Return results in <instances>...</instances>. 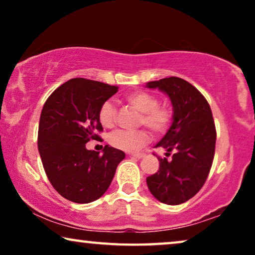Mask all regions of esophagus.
I'll use <instances>...</instances> for the list:
<instances>
[{
    "mask_svg": "<svg viewBox=\"0 0 255 255\" xmlns=\"http://www.w3.org/2000/svg\"><path fill=\"white\" fill-rule=\"evenodd\" d=\"M131 155L133 156V158H135V159H141V158H144L146 154H145V153H132Z\"/></svg>",
    "mask_w": 255,
    "mask_h": 255,
    "instance_id": "34e87169",
    "label": "esophagus"
}]
</instances>
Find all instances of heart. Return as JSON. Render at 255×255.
Wrapping results in <instances>:
<instances>
[{"label":"heart","mask_w":255,"mask_h":255,"mask_svg":"<svg viewBox=\"0 0 255 255\" xmlns=\"http://www.w3.org/2000/svg\"><path fill=\"white\" fill-rule=\"evenodd\" d=\"M125 101L135 110L140 111L138 124L145 125L154 134H163L173 123V110L165 104H159L158 97L151 93L138 90L125 95ZM117 108L114 103L106 101L99 110L100 123L104 128H111L116 123ZM149 140V134L145 128L140 130H116L109 135L111 146L125 152H134L141 148Z\"/></svg>","instance_id":"obj_1"}]
</instances>
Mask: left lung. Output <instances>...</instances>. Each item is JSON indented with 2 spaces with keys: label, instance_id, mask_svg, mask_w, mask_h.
I'll use <instances>...</instances> for the list:
<instances>
[{
  "label": "left lung",
  "instance_id": "obj_1",
  "mask_svg": "<svg viewBox=\"0 0 255 255\" xmlns=\"http://www.w3.org/2000/svg\"><path fill=\"white\" fill-rule=\"evenodd\" d=\"M158 88L172 101L174 120L165 137L155 147L165 148L159 159V170L146 179L156 200L177 205L194 197L210 173L215 156L216 127L211 108L205 97L186 80L170 76L147 83Z\"/></svg>",
  "mask_w": 255,
  "mask_h": 255
}]
</instances>
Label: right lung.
Masks as SVG:
<instances>
[{
    "mask_svg": "<svg viewBox=\"0 0 255 255\" xmlns=\"http://www.w3.org/2000/svg\"><path fill=\"white\" fill-rule=\"evenodd\" d=\"M118 92L117 86L75 78L58 87L41 110L38 149L45 173L62 197L90 203L106 193L125 153L106 145L103 154L87 149L101 137L102 103Z\"/></svg>",
    "mask_w": 255,
    "mask_h": 255,
    "instance_id": "add662e5",
    "label": "right lung"
}]
</instances>
